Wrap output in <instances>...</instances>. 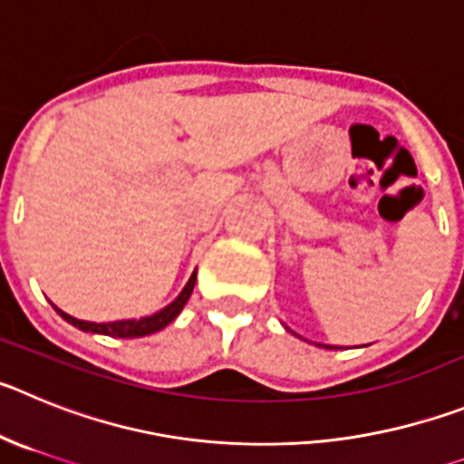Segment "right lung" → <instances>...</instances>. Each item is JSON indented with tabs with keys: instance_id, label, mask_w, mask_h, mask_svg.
Wrapping results in <instances>:
<instances>
[{
	"instance_id": "add662e5",
	"label": "right lung",
	"mask_w": 464,
	"mask_h": 464,
	"mask_svg": "<svg viewBox=\"0 0 464 464\" xmlns=\"http://www.w3.org/2000/svg\"><path fill=\"white\" fill-rule=\"evenodd\" d=\"M194 284H196V273L191 275L189 282H187V286L182 289V294L178 295V298H175L169 307H164V310H160L157 314H152V316H143V319L111 321V324H92V321L73 319V316L66 314V312H62V310H57V307L55 310L60 312L62 319H66L69 324H73L76 328H81V331H85V333H99V335H111V337H143V335H150V333H157V331H161V328H166V325H169L175 316L180 314L182 307H185L187 300H189L191 291H194Z\"/></svg>"
}]
</instances>
